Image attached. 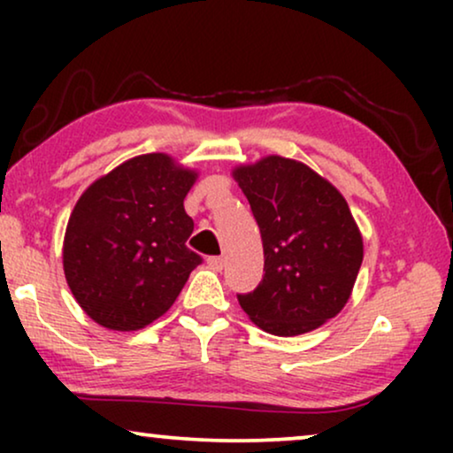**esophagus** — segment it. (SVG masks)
<instances>
[{
	"mask_svg": "<svg viewBox=\"0 0 453 453\" xmlns=\"http://www.w3.org/2000/svg\"><path fill=\"white\" fill-rule=\"evenodd\" d=\"M208 265L212 270H222V268H225V257H220V256L208 257Z\"/></svg>",
	"mask_w": 453,
	"mask_h": 453,
	"instance_id": "34e87169",
	"label": "esophagus"
}]
</instances>
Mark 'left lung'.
<instances>
[{"label": "left lung", "instance_id": "obj_1", "mask_svg": "<svg viewBox=\"0 0 453 453\" xmlns=\"http://www.w3.org/2000/svg\"><path fill=\"white\" fill-rule=\"evenodd\" d=\"M264 243V278L239 305L274 336L311 332L342 311L363 264V237L334 185L299 160L259 158L233 169Z\"/></svg>", "mask_w": 453, "mask_h": 453}]
</instances>
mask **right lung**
Here are the masks:
<instances>
[{
    "mask_svg": "<svg viewBox=\"0 0 453 453\" xmlns=\"http://www.w3.org/2000/svg\"><path fill=\"white\" fill-rule=\"evenodd\" d=\"M197 171L165 152L140 154L80 196L64 237V274L98 326L135 332L169 311L202 257L188 250L183 208Z\"/></svg>",
    "mask_w": 453,
    "mask_h": 453,
    "instance_id": "1",
    "label": "right lung"
}]
</instances>
